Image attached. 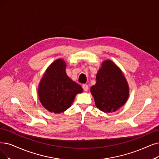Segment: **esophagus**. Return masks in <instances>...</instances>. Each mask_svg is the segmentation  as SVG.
Returning <instances> with one entry per match:
<instances>
[{"mask_svg":"<svg viewBox=\"0 0 159 159\" xmlns=\"http://www.w3.org/2000/svg\"><path fill=\"white\" fill-rule=\"evenodd\" d=\"M82 87H83L84 90L85 91H86V92L88 91V90H89V86L87 84H84L83 85H82Z\"/></svg>","mask_w":159,"mask_h":159,"instance_id":"obj_1","label":"esophagus"}]
</instances>
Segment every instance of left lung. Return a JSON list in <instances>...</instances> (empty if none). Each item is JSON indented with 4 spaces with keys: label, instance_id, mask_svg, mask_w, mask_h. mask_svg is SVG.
<instances>
[{
    "label": "left lung",
    "instance_id": "8db88e82",
    "mask_svg": "<svg viewBox=\"0 0 159 159\" xmlns=\"http://www.w3.org/2000/svg\"><path fill=\"white\" fill-rule=\"evenodd\" d=\"M96 84L91 88L95 105L105 113L117 111L127 100L129 87L120 69L110 60L102 63L96 76Z\"/></svg>",
    "mask_w": 159,
    "mask_h": 159
}]
</instances>
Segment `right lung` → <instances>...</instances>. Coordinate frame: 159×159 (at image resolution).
Segmentation results:
<instances>
[{
  "label": "right lung",
  "instance_id": "1",
  "mask_svg": "<svg viewBox=\"0 0 159 159\" xmlns=\"http://www.w3.org/2000/svg\"><path fill=\"white\" fill-rule=\"evenodd\" d=\"M65 70V61L56 60L48 68L39 84L40 101L50 112L66 111L71 106L75 95L83 91L79 84L68 77Z\"/></svg>",
  "mask_w": 159,
  "mask_h": 159
}]
</instances>
